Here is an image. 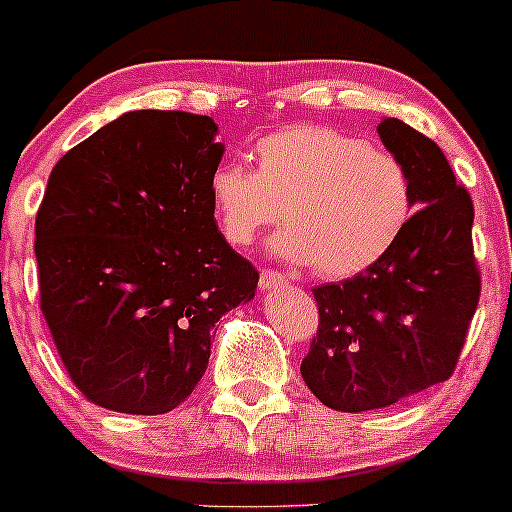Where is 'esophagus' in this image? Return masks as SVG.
I'll return each instance as SVG.
<instances>
[{
  "label": "esophagus",
  "instance_id": "esophagus-1",
  "mask_svg": "<svg viewBox=\"0 0 512 512\" xmlns=\"http://www.w3.org/2000/svg\"><path fill=\"white\" fill-rule=\"evenodd\" d=\"M284 284H289V279H286L284 274L272 272V269H262V274H260V289L262 291L279 289V286H284Z\"/></svg>",
  "mask_w": 512,
  "mask_h": 512
}]
</instances>
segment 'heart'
Here are the masks:
<instances>
[{"instance_id":"b5f03b06","label":"heart","mask_w":512,"mask_h":512,"mask_svg":"<svg viewBox=\"0 0 512 512\" xmlns=\"http://www.w3.org/2000/svg\"><path fill=\"white\" fill-rule=\"evenodd\" d=\"M257 170L226 160L209 179L223 235L250 245L260 230L289 223L272 240L291 262L325 279H347L384 260L413 213L406 165L367 140L296 123L257 143Z\"/></svg>"}]
</instances>
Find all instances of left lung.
I'll use <instances>...</instances> for the list:
<instances>
[{
  "instance_id": "8db88e82",
  "label": "left lung",
  "mask_w": 512,
  "mask_h": 512,
  "mask_svg": "<svg viewBox=\"0 0 512 512\" xmlns=\"http://www.w3.org/2000/svg\"><path fill=\"white\" fill-rule=\"evenodd\" d=\"M376 131L411 174L418 211L384 260L313 289L320 323L301 376L323 406L342 413L393 406L447 381L481 294L474 204L445 153L398 119Z\"/></svg>"
}]
</instances>
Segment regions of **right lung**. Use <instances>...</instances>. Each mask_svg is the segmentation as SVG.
<instances>
[{
    "instance_id": "add662e5",
    "label": "right lung",
    "mask_w": 512,
    "mask_h": 512,
    "mask_svg": "<svg viewBox=\"0 0 512 512\" xmlns=\"http://www.w3.org/2000/svg\"><path fill=\"white\" fill-rule=\"evenodd\" d=\"M211 116L128 111L60 157L36 216L41 311L67 374L106 411L160 415L199 384L213 325L257 269L223 238Z\"/></svg>"
}]
</instances>
